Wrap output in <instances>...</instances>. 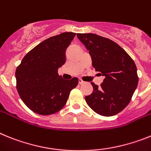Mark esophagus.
<instances>
[{"instance_id":"1","label":"esophagus","mask_w":151,"mask_h":151,"mask_svg":"<svg viewBox=\"0 0 151 151\" xmlns=\"http://www.w3.org/2000/svg\"><path fill=\"white\" fill-rule=\"evenodd\" d=\"M83 83H84V82H83V81H82V80L79 79V84H83Z\"/></svg>"}]
</instances>
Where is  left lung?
Segmentation results:
<instances>
[{"mask_svg":"<svg viewBox=\"0 0 151 151\" xmlns=\"http://www.w3.org/2000/svg\"><path fill=\"white\" fill-rule=\"evenodd\" d=\"M77 36L89 51L96 71L105 77L100 86L92 82L93 91L85 96V100L99 115H116L130 103L137 88L138 77L135 63L111 39L93 33H78Z\"/></svg>","mask_w":151,"mask_h":151,"instance_id":"8db88e82","label":"left lung"}]
</instances>
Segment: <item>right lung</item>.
I'll return each instance as SVG.
<instances>
[{
  "instance_id": "1",
  "label": "right lung",
  "mask_w": 151,
  "mask_h": 151,
  "mask_svg": "<svg viewBox=\"0 0 151 151\" xmlns=\"http://www.w3.org/2000/svg\"><path fill=\"white\" fill-rule=\"evenodd\" d=\"M75 35L66 32L45 39L29 51L17 68L18 93L32 112L42 115L58 112L78 84L77 77L64 80L58 73L65 63V52Z\"/></svg>"
}]
</instances>
